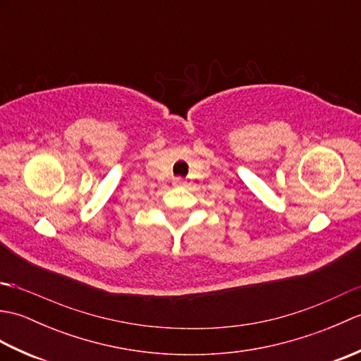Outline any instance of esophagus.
I'll return each mask as SVG.
<instances>
[{
    "mask_svg": "<svg viewBox=\"0 0 361 361\" xmlns=\"http://www.w3.org/2000/svg\"><path fill=\"white\" fill-rule=\"evenodd\" d=\"M185 185H186V181L180 178V176L178 178H173V186H185Z\"/></svg>",
    "mask_w": 361,
    "mask_h": 361,
    "instance_id": "34e87169",
    "label": "esophagus"
}]
</instances>
